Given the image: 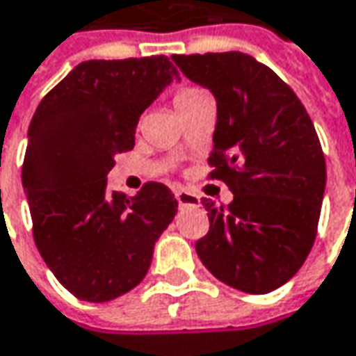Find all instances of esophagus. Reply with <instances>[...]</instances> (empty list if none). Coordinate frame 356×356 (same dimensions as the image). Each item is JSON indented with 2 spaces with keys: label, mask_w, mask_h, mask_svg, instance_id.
I'll use <instances>...</instances> for the list:
<instances>
[{
  "label": "esophagus",
  "mask_w": 356,
  "mask_h": 356,
  "mask_svg": "<svg viewBox=\"0 0 356 356\" xmlns=\"http://www.w3.org/2000/svg\"><path fill=\"white\" fill-rule=\"evenodd\" d=\"M175 197H177V203L181 207H187V205H193L195 207V205H199V197L191 193V191H187V189H179Z\"/></svg>",
  "instance_id": "1"
}]
</instances>
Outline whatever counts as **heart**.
Returning a JSON list of instances; mask_svg holds the SVG:
<instances>
[{
	"instance_id": "obj_1",
	"label": "heart",
	"mask_w": 356,
	"mask_h": 356,
	"mask_svg": "<svg viewBox=\"0 0 356 356\" xmlns=\"http://www.w3.org/2000/svg\"><path fill=\"white\" fill-rule=\"evenodd\" d=\"M203 95H207L203 89H199V87H183V89H179L177 93H175V107L181 109V107H185V105H189L191 101L199 99V97H203Z\"/></svg>"
}]
</instances>
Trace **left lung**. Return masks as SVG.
I'll return each instance as SVG.
<instances>
[{
	"mask_svg": "<svg viewBox=\"0 0 356 356\" xmlns=\"http://www.w3.org/2000/svg\"><path fill=\"white\" fill-rule=\"evenodd\" d=\"M171 59L217 101L211 177L233 193L227 207L203 199L211 225L197 255L225 285L270 293L301 269L317 235L327 167L313 121L295 91L251 55Z\"/></svg>",
	"mask_w": 356,
	"mask_h": 356,
	"instance_id": "obj_1",
	"label": "left lung"
}]
</instances>
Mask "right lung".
<instances>
[{
	"mask_svg": "<svg viewBox=\"0 0 356 356\" xmlns=\"http://www.w3.org/2000/svg\"><path fill=\"white\" fill-rule=\"evenodd\" d=\"M173 81L181 77L165 55L83 61L31 119L22 183L33 239L57 281L81 301H111L139 285L177 215L163 183L127 197L107 191L105 179L117 153L135 145L141 113Z\"/></svg>",
	"mask_w": 356,
	"mask_h": 356,
	"instance_id": "obj_1",
	"label": "right lung"
}]
</instances>
